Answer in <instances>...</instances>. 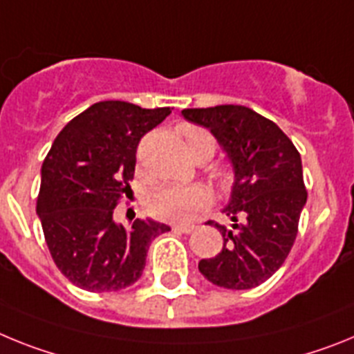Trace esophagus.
I'll return each instance as SVG.
<instances>
[{
  "instance_id": "34e87169",
  "label": "esophagus",
  "mask_w": 354,
  "mask_h": 354,
  "mask_svg": "<svg viewBox=\"0 0 354 354\" xmlns=\"http://www.w3.org/2000/svg\"><path fill=\"white\" fill-rule=\"evenodd\" d=\"M173 230L180 233H190L194 232V224H174Z\"/></svg>"
}]
</instances>
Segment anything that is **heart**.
Here are the masks:
<instances>
[{
    "mask_svg": "<svg viewBox=\"0 0 354 354\" xmlns=\"http://www.w3.org/2000/svg\"><path fill=\"white\" fill-rule=\"evenodd\" d=\"M181 133L185 137L190 155L196 160H208L215 151L214 135L199 126H183ZM215 181L223 189L232 185L233 174L228 167L215 169ZM210 203V194L203 185H160L147 196V210L149 214L164 221H187L196 212L205 208Z\"/></svg>",
    "mask_w": 354,
    "mask_h": 354,
    "instance_id": "obj_1",
    "label": "heart"
}]
</instances>
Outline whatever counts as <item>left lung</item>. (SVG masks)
<instances>
[{
	"instance_id": "1",
	"label": "left lung",
	"mask_w": 354,
	"mask_h": 354,
	"mask_svg": "<svg viewBox=\"0 0 354 354\" xmlns=\"http://www.w3.org/2000/svg\"><path fill=\"white\" fill-rule=\"evenodd\" d=\"M181 115L210 130L235 173L224 207L232 228L215 223L223 250L201 260L199 272L223 288L258 287L283 266L296 241L308 196L299 151L278 124L242 104L185 109Z\"/></svg>"
}]
</instances>
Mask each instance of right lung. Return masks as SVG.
Masks as SVG:
<instances>
[{
  "label": "right lung",
  "mask_w": 354,
  "mask_h": 354,
  "mask_svg": "<svg viewBox=\"0 0 354 354\" xmlns=\"http://www.w3.org/2000/svg\"><path fill=\"white\" fill-rule=\"evenodd\" d=\"M171 113L100 101L64 126L41 169L37 215L53 262L76 287L115 292L142 276L149 244L167 224L137 219L126 230L113 208L130 189L140 139Z\"/></svg>",
  "instance_id": "right-lung-1"
}]
</instances>
